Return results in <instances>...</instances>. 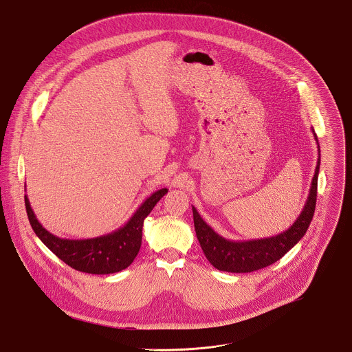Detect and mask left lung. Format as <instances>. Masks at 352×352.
<instances>
[{"label":"left lung","mask_w":352,"mask_h":352,"mask_svg":"<svg viewBox=\"0 0 352 352\" xmlns=\"http://www.w3.org/2000/svg\"><path fill=\"white\" fill-rule=\"evenodd\" d=\"M318 143L319 158L315 174L311 182V189L305 205L296 218V221L285 232L272 236L268 239L248 240V241H230L219 236L210 225H208L197 209L192 206L194 228L199 245L209 260V263L218 271L232 273H249L263 270L273 263L278 261L288 250H291L304 237L312 221L316 206L318 194V177L320 168V146L318 136L312 130Z\"/></svg>","instance_id":"1"}]
</instances>
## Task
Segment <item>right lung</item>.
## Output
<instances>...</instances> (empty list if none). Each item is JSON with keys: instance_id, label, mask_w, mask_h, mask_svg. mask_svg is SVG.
Returning a JSON list of instances; mask_svg holds the SVG:
<instances>
[{"instance_id": "1", "label": "right lung", "mask_w": 352, "mask_h": 352, "mask_svg": "<svg viewBox=\"0 0 352 352\" xmlns=\"http://www.w3.org/2000/svg\"><path fill=\"white\" fill-rule=\"evenodd\" d=\"M167 191V189H161L153 192L122 228L85 240L60 239L50 233L34 216L27 194L25 208L33 232L60 260L76 271L109 274L123 271L131 265L142 245L144 218L151 213L153 208Z\"/></svg>"}]
</instances>
